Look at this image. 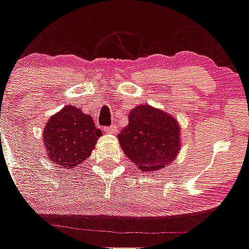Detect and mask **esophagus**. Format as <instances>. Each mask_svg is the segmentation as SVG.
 I'll return each mask as SVG.
<instances>
[{
    "label": "esophagus",
    "instance_id": "1",
    "mask_svg": "<svg viewBox=\"0 0 249 249\" xmlns=\"http://www.w3.org/2000/svg\"><path fill=\"white\" fill-rule=\"evenodd\" d=\"M105 132H106V134H115V132H117V125L113 124L108 127H105Z\"/></svg>",
    "mask_w": 249,
    "mask_h": 249
}]
</instances>
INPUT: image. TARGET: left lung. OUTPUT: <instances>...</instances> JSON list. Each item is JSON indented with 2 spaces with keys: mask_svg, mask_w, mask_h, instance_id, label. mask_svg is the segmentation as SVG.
I'll use <instances>...</instances> for the list:
<instances>
[{
  "mask_svg": "<svg viewBox=\"0 0 249 249\" xmlns=\"http://www.w3.org/2000/svg\"><path fill=\"white\" fill-rule=\"evenodd\" d=\"M123 152L141 171H158L176 159L180 149L179 124L149 105L135 107L119 135Z\"/></svg>",
  "mask_w": 249,
  "mask_h": 249,
  "instance_id": "1",
  "label": "left lung"
}]
</instances>
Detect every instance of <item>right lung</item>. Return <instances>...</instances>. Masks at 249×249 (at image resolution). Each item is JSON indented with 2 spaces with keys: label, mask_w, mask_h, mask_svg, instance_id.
<instances>
[{
  "label": "right lung",
  "mask_w": 249,
  "mask_h": 249,
  "mask_svg": "<svg viewBox=\"0 0 249 249\" xmlns=\"http://www.w3.org/2000/svg\"><path fill=\"white\" fill-rule=\"evenodd\" d=\"M101 135L90 115L69 105L50 117L43 140L49 159L62 169L71 170L89 158Z\"/></svg>",
  "instance_id": "right-lung-1"
}]
</instances>
